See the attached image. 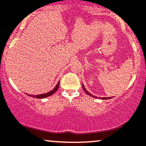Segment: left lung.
Listing matches in <instances>:
<instances>
[{
	"mask_svg": "<svg viewBox=\"0 0 146 146\" xmlns=\"http://www.w3.org/2000/svg\"><path fill=\"white\" fill-rule=\"evenodd\" d=\"M82 88H83V89H84V90L85 92H86V93L87 94H88L89 96H92V97H94V98H98V97H96V96H93L92 94H90V92H88V91H87L86 90V88H85V87H84V85H83V84H82ZM110 98H112L111 97H106V98H100V99H102V100H107V99H110Z\"/></svg>",
	"mask_w": 146,
	"mask_h": 146,
	"instance_id": "left-lung-1",
	"label": "left lung"
}]
</instances>
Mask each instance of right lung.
Instances as JSON below:
<instances>
[{
    "mask_svg": "<svg viewBox=\"0 0 146 146\" xmlns=\"http://www.w3.org/2000/svg\"><path fill=\"white\" fill-rule=\"evenodd\" d=\"M58 87H59V82H58V84L56 86V87L53 89L52 90H51V91H50L49 92H48V93H46V94H40V95H37V96H35V95H29L28 94L27 96H31V97H33V98H39V99H41V98H45L46 97H48L52 95L54 93V92H56V91H57V90L58 89Z\"/></svg>",
    "mask_w": 146,
    "mask_h": 146,
    "instance_id": "obj_1",
    "label": "right lung"
}]
</instances>
